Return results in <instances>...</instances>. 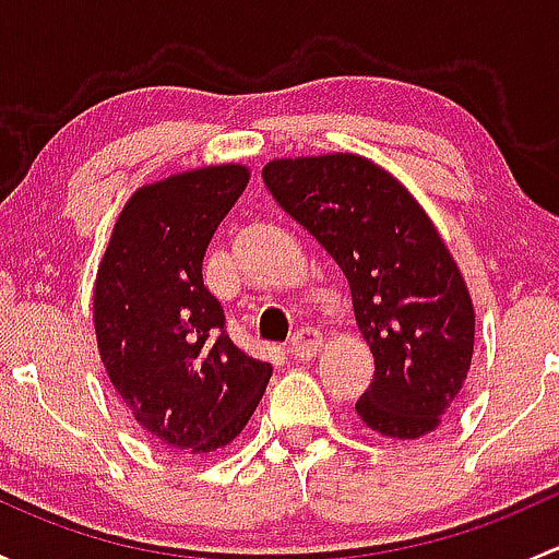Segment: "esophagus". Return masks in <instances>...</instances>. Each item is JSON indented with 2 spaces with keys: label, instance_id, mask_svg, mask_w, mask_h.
<instances>
[{
  "label": "esophagus",
  "instance_id": "esophagus-1",
  "mask_svg": "<svg viewBox=\"0 0 559 559\" xmlns=\"http://www.w3.org/2000/svg\"><path fill=\"white\" fill-rule=\"evenodd\" d=\"M321 348V332L313 330V326H302L292 335L289 352L295 354L297 359H313L316 352Z\"/></svg>",
  "mask_w": 559,
  "mask_h": 559
}]
</instances>
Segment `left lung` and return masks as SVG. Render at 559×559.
<instances>
[{
  "label": "left lung",
  "instance_id": "1",
  "mask_svg": "<svg viewBox=\"0 0 559 559\" xmlns=\"http://www.w3.org/2000/svg\"><path fill=\"white\" fill-rule=\"evenodd\" d=\"M264 186L352 286L376 373L357 414L414 441L441 425L467 379L476 316L452 253L411 191L357 154L270 162Z\"/></svg>",
  "mask_w": 559,
  "mask_h": 559
}]
</instances>
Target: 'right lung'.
I'll use <instances>...</instances> for the list:
<instances>
[{"instance_id": "right-lung-1", "label": "right lung", "mask_w": 559, "mask_h": 559, "mask_svg": "<svg viewBox=\"0 0 559 559\" xmlns=\"http://www.w3.org/2000/svg\"><path fill=\"white\" fill-rule=\"evenodd\" d=\"M248 183L243 165L180 173L134 191L94 284L107 379L148 438L207 454L240 436L273 368L227 335L202 257Z\"/></svg>"}]
</instances>
